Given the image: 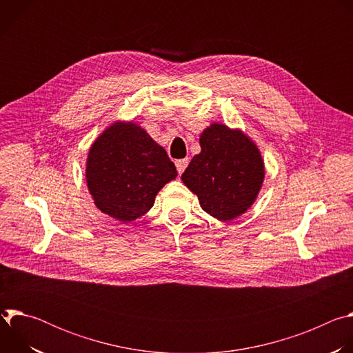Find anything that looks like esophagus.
I'll return each mask as SVG.
<instances>
[{
    "label": "esophagus",
    "instance_id": "34e87169",
    "mask_svg": "<svg viewBox=\"0 0 353 353\" xmlns=\"http://www.w3.org/2000/svg\"><path fill=\"white\" fill-rule=\"evenodd\" d=\"M188 162H190V159H188V158H184V159L176 161V168H177V172H179L180 174H181V173L185 170V168H187Z\"/></svg>",
    "mask_w": 353,
    "mask_h": 353
}]
</instances>
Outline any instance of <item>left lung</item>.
I'll list each match as a JSON object with an SVG mask.
<instances>
[{
	"label": "left lung",
	"instance_id": "8db88e82",
	"mask_svg": "<svg viewBox=\"0 0 353 353\" xmlns=\"http://www.w3.org/2000/svg\"><path fill=\"white\" fill-rule=\"evenodd\" d=\"M201 152L181 174L199 205L219 221H232L256 203L265 177L257 143L240 128L212 123L199 134Z\"/></svg>",
	"mask_w": 353,
	"mask_h": 353
}]
</instances>
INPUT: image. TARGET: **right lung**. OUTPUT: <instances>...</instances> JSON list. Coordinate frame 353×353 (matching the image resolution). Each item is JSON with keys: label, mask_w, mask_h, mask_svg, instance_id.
Returning a JSON list of instances; mask_svg holds the SVG:
<instances>
[{"label": "right lung", "mask_w": 353, "mask_h": 353, "mask_svg": "<svg viewBox=\"0 0 353 353\" xmlns=\"http://www.w3.org/2000/svg\"><path fill=\"white\" fill-rule=\"evenodd\" d=\"M177 177L166 150L134 121L117 120L90 145L85 179L93 204L123 223L143 216Z\"/></svg>", "instance_id": "obj_1"}]
</instances>
